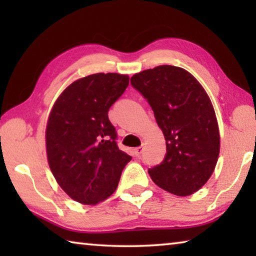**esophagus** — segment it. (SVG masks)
Wrapping results in <instances>:
<instances>
[{"label": "esophagus", "instance_id": "obj_1", "mask_svg": "<svg viewBox=\"0 0 256 256\" xmlns=\"http://www.w3.org/2000/svg\"><path fill=\"white\" fill-rule=\"evenodd\" d=\"M133 152H134V154L136 156V157H138V156H140L142 152H144V146H138V148H134L133 149Z\"/></svg>", "mask_w": 256, "mask_h": 256}]
</instances>
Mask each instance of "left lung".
<instances>
[{
  "label": "left lung",
  "mask_w": 256,
  "mask_h": 256,
  "mask_svg": "<svg viewBox=\"0 0 256 256\" xmlns=\"http://www.w3.org/2000/svg\"><path fill=\"white\" fill-rule=\"evenodd\" d=\"M131 84L148 100L166 140V157L148 170L151 180L177 196H190L210 178L219 157V126L209 96L188 71L172 66L136 73Z\"/></svg>",
  "instance_id": "8db88e82"
}]
</instances>
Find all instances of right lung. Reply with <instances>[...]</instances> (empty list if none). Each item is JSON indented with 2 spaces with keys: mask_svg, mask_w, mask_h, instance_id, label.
Segmentation results:
<instances>
[{
  "mask_svg": "<svg viewBox=\"0 0 256 256\" xmlns=\"http://www.w3.org/2000/svg\"><path fill=\"white\" fill-rule=\"evenodd\" d=\"M130 78L94 73L68 86L54 102L46 125V154L58 184L86 206L105 201L118 188L131 156L116 144L108 110Z\"/></svg>",
  "mask_w": 256,
  "mask_h": 256,
  "instance_id": "add662e5",
  "label": "right lung"
}]
</instances>
